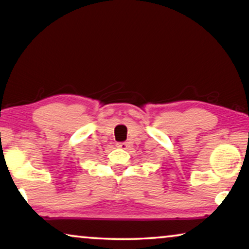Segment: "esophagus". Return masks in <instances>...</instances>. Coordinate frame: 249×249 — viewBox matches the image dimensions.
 <instances>
[{
    "label": "esophagus",
    "mask_w": 249,
    "mask_h": 249,
    "mask_svg": "<svg viewBox=\"0 0 249 249\" xmlns=\"http://www.w3.org/2000/svg\"><path fill=\"white\" fill-rule=\"evenodd\" d=\"M128 146H129L128 142H118L117 144V147L121 149H127Z\"/></svg>",
    "instance_id": "obj_1"
}]
</instances>
